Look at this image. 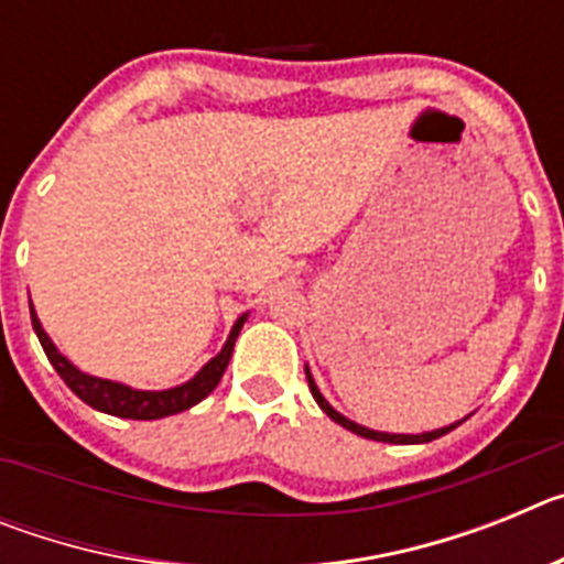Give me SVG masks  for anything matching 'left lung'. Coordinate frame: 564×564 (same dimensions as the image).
<instances>
[{
    "label": "left lung",
    "mask_w": 564,
    "mask_h": 564,
    "mask_svg": "<svg viewBox=\"0 0 564 564\" xmlns=\"http://www.w3.org/2000/svg\"><path fill=\"white\" fill-rule=\"evenodd\" d=\"M305 372H307V387H311V392H313V398H316L318 406H322V410L327 412V417H333V421H336V423H341L344 430L356 432V435H361V437H370V441H381V443H430V441H435V437L446 435V432H452V430H455V426H460V423H463V421H457V423H452V426H443V430L426 432V435H387V432H372V430H367V426H358V423H352V421H347V417H344V415H338V412L333 410L330 403L325 401V395L318 392L316 381H313V376H311V370H307V367H305Z\"/></svg>",
    "instance_id": "obj_1"
}]
</instances>
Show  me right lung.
Returning <instances> with one entry per match:
<instances>
[{
	"label": "right lung",
	"mask_w": 564,
	"mask_h": 564,
	"mask_svg": "<svg viewBox=\"0 0 564 564\" xmlns=\"http://www.w3.org/2000/svg\"><path fill=\"white\" fill-rule=\"evenodd\" d=\"M30 322H33V330H36L39 341H42L44 352H47L50 364L56 367L58 376L64 378L69 390L76 392L84 403H89L93 410L107 412V415H118V417H132V421H158V417L166 415H177V412L188 410L194 403H200L208 392L220 383L223 372H226L228 361H231L234 352V341L239 336V327L246 322V316L237 318V325H234L231 336H228L226 347L220 350V356H214L212 361L203 367L197 376L192 378L183 387H174V390H163V392H141V390H129L123 383L115 381H104V378H93L87 372L76 370L62 352L53 347V341L47 338V333L42 330L39 325L36 311L30 307Z\"/></svg>",
	"instance_id": "1"
}]
</instances>
